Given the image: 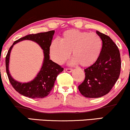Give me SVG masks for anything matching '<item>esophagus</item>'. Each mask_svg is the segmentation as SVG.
<instances>
[{"mask_svg":"<svg viewBox=\"0 0 130 130\" xmlns=\"http://www.w3.org/2000/svg\"><path fill=\"white\" fill-rule=\"evenodd\" d=\"M65 70H66L67 72H68V73H71L73 71V69H71V68H66Z\"/></svg>","mask_w":130,"mask_h":130,"instance_id":"1","label":"esophagus"}]
</instances>
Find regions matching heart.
<instances>
[{"label": "heart", "mask_w": 130, "mask_h": 130, "mask_svg": "<svg viewBox=\"0 0 130 130\" xmlns=\"http://www.w3.org/2000/svg\"><path fill=\"white\" fill-rule=\"evenodd\" d=\"M102 46V40L98 34L70 29L63 33L60 40L52 41L50 51L52 59L57 63L63 64L72 53L71 63L89 67L98 60Z\"/></svg>", "instance_id": "obj_1"}]
</instances>
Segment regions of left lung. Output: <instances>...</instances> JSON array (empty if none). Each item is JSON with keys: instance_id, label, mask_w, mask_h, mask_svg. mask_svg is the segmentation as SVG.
I'll return each mask as SVG.
<instances>
[{"instance_id": "8db88e82", "label": "left lung", "mask_w": 130, "mask_h": 130, "mask_svg": "<svg viewBox=\"0 0 130 130\" xmlns=\"http://www.w3.org/2000/svg\"><path fill=\"white\" fill-rule=\"evenodd\" d=\"M102 40V50L98 60L84 70L85 79L78 86L80 93L87 98H99L106 95L116 84L121 68L118 47L108 35L96 31Z\"/></svg>"}]
</instances>
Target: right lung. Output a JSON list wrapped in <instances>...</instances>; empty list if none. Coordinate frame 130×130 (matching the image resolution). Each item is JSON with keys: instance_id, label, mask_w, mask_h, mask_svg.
Returning a JSON list of instances; mask_svg holds the SVG:
<instances>
[{"instance_id": "obj_1", "label": "right lung", "mask_w": 130, "mask_h": 130, "mask_svg": "<svg viewBox=\"0 0 130 130\" xmlns=\"http://www.w3.org/2000/svg\"><path fill=\"white\" fill-rule=\"evenodd\" d=\"M54 30L30 34L19 38L13 43L9 49L5 58L6 71L11 86L21 95L31 98H43L50 93L54 87L57 76L63 70L60 65L50 59V47ZM31 40L37 42L43 50L44 59L41 69L36 77L28 83H21L14 80L9 71V62L11 51L13 46L23 40Z\"/></svg>"}]
</instances>
